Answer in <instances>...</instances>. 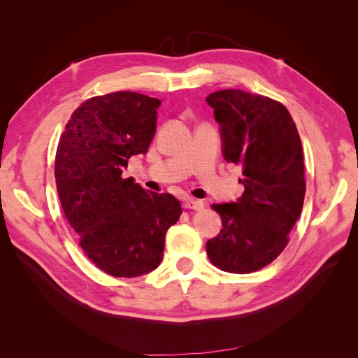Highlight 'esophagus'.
<instances>
[{
    "label": "esophagus",
    "instance_id": "34e87169",
    "mask_svg": "<svg viewBox=\"0 0 358 358\" xmlns=\"http://www.w3.org/2000/svg\"><path fill=\"white\" fill-rule=\"evenodd\" d=\"M182 206L185 209H193V210H201L204 208V203L194 199H185Z\"/></svg>",
    "mask_w": 358,
    "mask_h": 358
}]
</instances>
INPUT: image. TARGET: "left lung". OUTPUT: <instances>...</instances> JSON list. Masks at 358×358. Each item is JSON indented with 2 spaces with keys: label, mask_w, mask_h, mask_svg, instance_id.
Instances as JSON below:
<instances>
[{
  "label": "left lung",
  "mask_w": 358,
  "mask_h": 358,
  "mask_svg": "<svg viewBox=\"0 0 358 358\" xmlns=\"http://www.w3.org/2000/svg\"><path fill=\"white\" fill-rule=\"evenodd\" d=\"M219 123L222 154L242 166L245 190L236 201L212 204L222 231L206 243L217 268L248 274L266 267L287 245L305 200L303 149L289 110L242 90L206 99Z\"/></svg>",
  "instance_id": "obj_1"
}]
</instances>
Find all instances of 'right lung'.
<instances>
[{
    "instance_id": "right-lung-1",
    "label": "right lung",
    "mask_w": 358,
    "mask_h": 358,
    "mask_svg": "<svg viewBox=\"0 0 358 358\" xmlns=\"http://www.w3.org/2000/svg\"><path fill=\"white\" fill-rule=\"evenodd\" d=\"M161 100L117 91L72 113L56 150L55 178L64 213L87 257L115 277H138L162 261L165 234L180 201L123 178L127 161L146 154Z\"/></svg>"
}]
</instances>
